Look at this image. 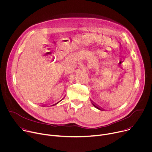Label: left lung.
I'll return each instance as SVG.
<instances>
[{"instance_id":"1","label":"left lung","mask_w":152,"mask_h":152,"mask_svg":"<svg viewBox=\"0 0 152 152\" xmlns=\"http://www.w3.org/2000/svg\"><path fill=\"white\" fill-rule=\"evenodd\" d=\"M92 103V104H93V106H94V107H96V108H97V109H98V110H101V111H102V110H103V109H102V107H100L99 106H98L97 104H95L94 102H91Z\"/></svg>"}]
</instances>
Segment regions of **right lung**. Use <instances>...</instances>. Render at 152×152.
<instances>
[{
  "label": "right lung",
  "instance_id": "add662e5",
  "mask_svg": "<svg viewBox=\"0 0 152 152\" xmlns=\"http://www.w3.org/2000/svg\"><path fill=\"white\" fill-rule=\"evenodd\" d=\"M60 100V101H61V100ZM60 101H59V102H57V103H55V104H53V105H52V106H54V105H55V104H58V103H59V102H60ZM42 106H43V105H42Z\"/></svg>",
  "mask_w": 152,
  "mask_h": 152
}]
</instances>
